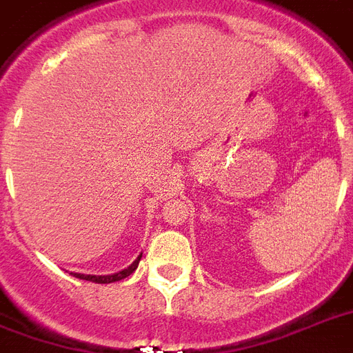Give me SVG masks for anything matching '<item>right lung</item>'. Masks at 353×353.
<instances>
[{
    "instance_id": "1",
    "label": "right lung",
    "mask_w": 353,
    "mask_h": 353,
    "mask_svg": "<svg viewBox=\"0 0 353 353\" xmlns=\"http://www.w3.org/2000/svg\"><path fill=\"white\" fill-rule=\"evenodd\" d=\"M141 257L142 254L139 255V257H137V259H134L128 268H123V270H120V272L117 274H109V276H92V274H75V272H72V276H75V278H79V279H87V281H92V283H112V281H120V279L131 276V274L137 270Z\"/></svg>"
}]
</instances>
